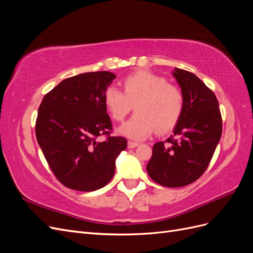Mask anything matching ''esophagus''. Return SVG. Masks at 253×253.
Returning a JSON list of instances; mask_svg holds the SVG:
<instances>
[{
    "mask_svg": "<svg viewBox=\"0 0 253 253\" xmlns=\"http://www.w3.org/2000/svg\"><path fill=\"white\" fill-rule=\"evenodd\" d=\"M139 143L138 142H135V141H127V148L128 149H134L136 147H138Z\"/></svg>",
    "mask_w": 253,
    "mask_h": 253,
    "instance_id": "1",
    "label": "esophagus"
}]
</instances>
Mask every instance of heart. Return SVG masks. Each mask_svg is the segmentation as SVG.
I'll return each instance as SVG.
<instances>
[{
  "label": "heart",
  "instance_id": "1",
  "mask_svg": "<svg viewBox=\"0 0 253 253\" xmlns=\"http://www.w3.org/2000/svg\"><path fill=\"white\" fill-rule=\"evenodd\" d=\"M124 91L115 86L104 90L103 101L115 121H122L136 106V115L122 125L118 132L127 138L142 140L153 132L166 133L181 117L185 98L181 90L168 81L147 71L126 77Z\"/></svg>",
  "mask_w": 253,
  "mask_h": 253
}]
</instances>
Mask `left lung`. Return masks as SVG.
<instances>
[{"label": "left lung", "instance_id": "obj_1", "mask_svg": "<svg viewBox=\"0 0 253 253\" xmlns=\"http://www.w3.org/2000/svg\"><path fill=\"white\" fill-rule=\"evenodd\" d=\"M173 76L185 98L183 112L170 138L153 145L147 171L159 185L178 188L197 180L208 168L223 124L215 95L200 78L180 68Z\"/></svg>", "mask_w": 253, "mask_h": 253}]
</instances>
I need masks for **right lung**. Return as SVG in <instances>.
<instances>
[{
  "label": "right lung",
  "instance_id": "obj_1",
  "mask_svg": "<svg viewBox=\"0 0 253 253\" xmlns=\"http://www.w3.org/2000/svg\"><path fill=\"white\" fill-rule=\"evenodd\" d=\"M116 75L84 73L60 82L44 96L36 136L44 157L63 186L83 192L104 187L115 174V160L126 149L113 126L103 95ZM105 134L107 139L97 138Z\"/></svg>",
  "mask_w": 253,
  "mask_h": 253
}]
</instances>
